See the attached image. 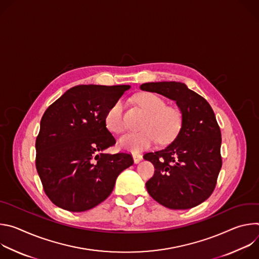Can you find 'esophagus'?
Masks as SVG:
<instances>
[{
  "instance_id": "obj_1",
  "label": "esophagus",
  "mask_w": 259,
  "mask_h": 259,
  "mask_svg": "<svg viewBox=\"0 0 259 259\" xmlns=\"http://www.w3.org/2000/svg\"><path fill=\"white\" fill-rule=\"evenodd\" d=\"M132 157H133V161L135 164H138L142 160V156L140 154H133Z\"/></svg>"
}]
</instances>
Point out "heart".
Returning a JSON list of instances; mask_svg holds the SVG:
<instances>
[{"mask_svg": "<svg viewBox=\"0 0 259 259\" xmlns=\"http://www.w3.org/2000/svg\"><path fill=\"white\" fill-rule=\"evenodd\" d=\"M139 106L147 114L140 132H131L124 135L119 140L122 150L138 153L149 149L158 140L169 141L175 137L181 126V113L177 107L166 106L165 101L154 93H140L136 96ZM124 103L122 100L116 101L109 107L105 115V125L107 129L116 134L125 131Z\"/></svg>", "mask_w": 259, "mask_h": 259, "instance_id": "b5f03b06", "label": "heart"}]
</instances>
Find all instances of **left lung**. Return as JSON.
Segmentation results:
<instances>
[{
    "instance_id": "1",
    "label": "left lung",
    "mask_w": 259,
    "mask_h": 259,
    "mask_svg": "<svg viewBox=\"0 0 259 259\" xmlns=\"http://www.w3.org/2000/svg\"><path fill=\"white\" fill-rule=\"evenodd\" d=\"M140 89L174 100L182 117L174 140L165 149L143 156L156 169L145 183L146 190L169 209L196 207L213 193L223 165L221 133L213 109L184 83H144Z\"/></svg>"
}]
</instances>
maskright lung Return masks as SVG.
<instances>
[{
	"instance_id": "1",
	"label": "right lung",
	"mask_w": 259,
	"mask_h": 259,
	"mask_svg": "<svg viewBox=\"0 0 259 259\" xmlns=\"http://www.w3.org/2000/svg\"><path fill=\"white\" fill-rule=\"evenodd\" d=\"M129 85H79L68 89L44 113L35 140V167L48 198L59 208L83 212L112 194L131 155L104 154L116 139L105 115Z\"/></svg>"
}]
</instances>
